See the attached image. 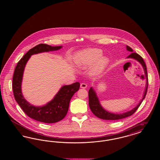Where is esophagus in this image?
Wrapping results in <instances>:
<instances>
[{
    "instance_id": "34e87169",
    "label": "esophagus",
    "mask_w": 160,
    "mask_h": 160,
    "mask_svg": "<svg viewBox=\"0 0 160 160\" xmlns=\"http://www.w3.org/2000/svg\"><path fill=\"white\" fill-rule=\"evenodd\" d=\"M87 87V84L84 83H82L80 84V88H83V89H85Z\"/></svg>"
}]
</instances>
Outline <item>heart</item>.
I'll use <instances>...</instances> for the list:
<instances>
[{"mask_svg":"<svg viewBox=\"0 0 160 160\" xmlns=\"http://www.w3.org/2000/svg\"><path fill=\"white\" fill-rule=\"evenodd\" d=\"M102 55V52L99 49H88L77 55L76 62L78 66L82 68H87L96 62L92 69V72L98 73L106 67L108 63V59L106 58L99 59Z\"/></svg>","mask_w":160,"mask_h":160,"instance_id":"1","label":"heart"}]
</instances>
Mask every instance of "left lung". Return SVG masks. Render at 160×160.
Here are the masks:
<instances>
[{
  "label": "left lung",
  "mask_w": 160,
  "mask_h": 160,
  "mask_svg": "<svg viewBox=\"0 0 160 160\" xmlns=\"http://www.w3.org/2000/svg\"><path fill=\"white\" fill-rule=\"evenodd\" d=\"M127 50L132 52L131 53L129 54V56H128L127 58H133V59L137 60V61H138L142 65V66L144 68V70H145V75L146 76L147 82H146V89H145L143 97L137 106L136 107L134 108H133L132 110L129 111L128 112H126V113H122V114H113V113H111L110 112H108L107 111L105 110L101 106V105L99 104V100L98 99V97L96 95V93L93 91V89L92 88H91V89L89 91V93H88V95H89V107L91 110L92 112L95 114L96 116H97L98 118H99L100 119H104V120L116 121V120L123 119V118H125L127 117H128L129 116L132 115L136 112L138 108L140 106L143 100L145 99L146 95L147 93L148 87V78L147 68H146V64H145V61L143 60V59L142 58L141 56H140L137 53L133 52L132 49L129 46H127Z\"/></svg>",
  "instance_id": "left-lung-1"
}]
</instances>
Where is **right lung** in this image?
Listing matches in <instances>:
<instances>
[{
    "label": "right lung",
    "mask_w": 160,
    "mask_h": 160,
    "mask_svg": "<svg viewBox=\"0 0 160 160\" xmlns=\"http://www.w3.org/2000/svg\"><path fill=\"white\" fill-rule=\"evenodd\" d=\"M62 46H52L40 44L30 49L18 61L15 67L12 78V90L16 101L23 112L32 119L44 123H55L63 119L68 110L69 101L72 97L80 88V83L63 86L53 99L42 107L31 105L24 98L21 85L25 65L31 55L41 52L54 51L60 49Z\"/></svg>",
    "instance_id": "add662e5"
}]
</instances>
